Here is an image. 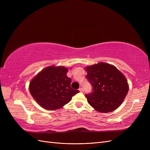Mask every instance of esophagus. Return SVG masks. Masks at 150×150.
I'll list each match as a JSON object with an SVG mask.
<instances>
[{
  "label": "esophagus",
  "mask_w": 150,
  "mask_h": 150,
  "mask_svg": "<svg viewBox=\"0 0 150 150\" xmlns=\"http://www.w3.org/2000/svg\"><path fill=\"white\" fill-rule=\"evenodd\" d=\"M79 90L80 92H82V93L84 92V90H83V89L82 88H80L79 89Z\"/></svg>",
  "instance_id": "34e87169"
}]
</instances>
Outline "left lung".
Listing matches in <instances>:
<instances>
[{
  "instance_id": "1",
  "label": "left lung",
  "mask_w": 150,
  "mask_h": 150,
  "mask_svg": "<svg viewBox=\"0 0 150 150\" xmlns=\"http://www.w3.org/2000/svg\"><path fill=\"white\" fill-rule=\"evenodd\" d=\"M86 79L93 91L86 94L88 103L96 111L107 113L118 108L129 90L125 76L111 64L99 62L86 68Z\"/></svg>"
}]
</instances>
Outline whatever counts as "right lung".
<instances>
[{
  "instance_id": "right-lung-1",
  "label": "right lung",
  "mask_w": 150,
  "mask_h": 150,
  "mask_svg": "<svg viewBox=\"0 0 150 150\" xmlns=\"http://www.w3.org/2000/svg\"><path fill=\"white\" fill-rule=\"evenodd\" d=\"M67 71L62 66H50L32 79L30 93L40 106L47 110L59 109L79 92L71 88V79L67 76Z\"/></svg>"
}]
</instances>
